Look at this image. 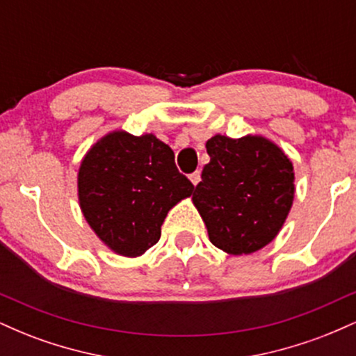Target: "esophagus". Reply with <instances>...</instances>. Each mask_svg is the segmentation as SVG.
Segmentation results:
<instances>
[{
    "label": "esophagus",
    "instance_id": "1",
    "mask_svg": "<svg viewBox=\"0 0 356 356\" xmlns=\"http://www.w3.org/2000/svg\"><path fill=\"white\" fill-rule=\"evenodd\" d=\"M189 179H191V182L194 184V186H197L199 181H201V172H199V170H195V172H192L189 175Z\"/></svg>",
    "mask_w": 356,
    "mask_h": 356
}]
</instances>
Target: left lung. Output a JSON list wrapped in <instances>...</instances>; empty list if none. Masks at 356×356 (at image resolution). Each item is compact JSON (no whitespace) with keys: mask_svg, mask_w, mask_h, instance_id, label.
<instances>
[{"mask_svg":"<svg viewBox=\"0 0 356 356\" xmlns=\"http://www.w3.org/2000/svg\"><path fill=\"white\" fill-rule=\"evenodd\" d=\"M192 202L211 243L227 254H251L276 238L295 199L289 157L266 137H211Z\"/></svg>","mask_w":356,"mask_h":356,"instance_id":"obj_1","label":"left lung"}]
</instances>
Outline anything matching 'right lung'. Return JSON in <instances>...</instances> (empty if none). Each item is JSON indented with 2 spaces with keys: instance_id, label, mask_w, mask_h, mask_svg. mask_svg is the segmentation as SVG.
Masks as SVG:
<instances>
[{
  "instance_id": "obj_1",
  "label": "right lung",
  "mask_w": 356,
  "mask_h": 356,
  "mask_svg": "<svg viewBox=\"0 0 356 356\" xmlns=\"http://www.w3.org/2000/svg\"><path fill=\"white\" fill-rule=\"evenodd\" d=\"M174 152L154 134L124 130L90 147L79 169V202L88 226L120 256H142L161 239V226L177 202L192 194Z\"/></svg>"
}]
</instances>
